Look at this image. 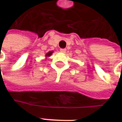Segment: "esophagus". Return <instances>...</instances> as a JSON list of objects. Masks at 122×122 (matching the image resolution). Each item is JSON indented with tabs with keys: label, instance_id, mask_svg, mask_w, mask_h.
Returning <instances> with one entry per match:
<instances>
[{
	"label": "esophagus",
	"instance_id": "obj_1",
	"mask_svg": "<svg viewBox=\"0 0 122 122\" xmlns=\"http://www.w3.org/2000/svg\"><path fill=\"white\" fill-rule=\"evenodd\" d=\"M60 51H61V53H63H63H66V50L65 49H60Z\"/></svg>",
	"mask_w": 122,
	"mask_h": 122
}]
</instances>
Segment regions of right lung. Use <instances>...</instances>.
<instances>
[{
    "instance_id": "obj_1",
    "label": "right lung",
    "mask_w": 122,
    "mask_h": 122,
    "mask_svg": "<svg viewBox=\"0 0 122 122\" xmlns=\"http://www.w3.org/2000/svg\"><path fill=\"white\" fill-rule=\"evenodd\" d=\"M52 54H53V51H49V52H48V53L46 54V57H49V56H50Z\"/></svg>"
}]
</instances>
